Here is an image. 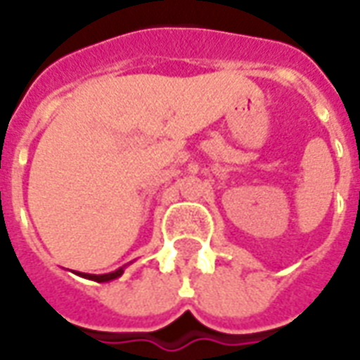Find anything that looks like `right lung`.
I'll return each instance as SVG.
<instances>
[{
	"mask_svg": "<svg viewBox=\"0 0 360 360\" xmlns=\"http://www.w3.org/2000/svg\"><path fill=\"white\" fill-rule=\"evenodd\" d=\"M121 274H123V268L111 271V274H102V276H92V274H81V276H84V278H89V279H94V281H98V283H102V281H110V279L119 278Z\"/></svg>",
	"mask_w": 360,
	"mask_h": 360,
	"instance_id": "add662e5",
	"label": "right lung"
}]
</instances>
